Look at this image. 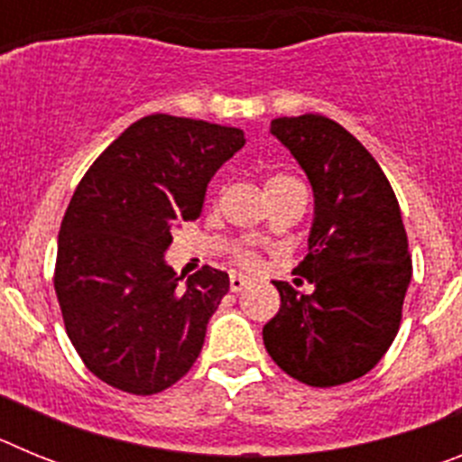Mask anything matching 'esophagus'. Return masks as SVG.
Instances as JSON below:
<instances>
[{"label":"esophagus","mask_w":462,"mask_h":462,"mask_svg":"<svg viewBox=\"0 0 462 462\" xmlns=\"http://www.w3.org/2000/svg\"><path fill=\"white\" fill-rule=\"evenodd\" d=\"M228 284H231V291H243L247 284H250V277L247 275H240V273H231V280H228Z\"/></svg>","instance_id":"obj_1"}]
</instances>
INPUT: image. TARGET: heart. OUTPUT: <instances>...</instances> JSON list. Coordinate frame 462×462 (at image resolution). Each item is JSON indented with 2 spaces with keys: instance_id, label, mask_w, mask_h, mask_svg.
Here are the masks:
<instances>
[{
  "instance_id": "obj_1",
  "label": "heart",
  "mask_w": 462,
  "mask_h": 462,
  "mask_svg": "<svg viewBox=\"0 0 462 462\" xmlns=\"http://www.w3.org/2000/svg\"><path fill=\"white\" fill-rule=\"evenodd\" d=\"M287 182H298V180H293V178H287V175H275V178H271V180H268L266 187L287 185ZM238 261H243L245 266H252V263H254V256H252V252L240 250V252H238Z\"/></svg>"
}]
</instances>
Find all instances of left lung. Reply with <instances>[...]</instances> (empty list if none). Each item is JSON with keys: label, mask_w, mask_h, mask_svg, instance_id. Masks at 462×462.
<instances>
[{"label": "left lung", "mask_w": 462, "mask_h": 462, "mask_svg": "<svg viewBox=\"0 0 462 462\" xmlns=\"http://www.w3.org/2000/svg\"><path fill=\"white\" fill-rule=\"evenodd\" d=\"M271 134L308 175L314 196L300 293L275 282L280 312L263 345L289 377L340 386L374 368L398 333L411 259L398 199L377 159L324 116L277 117Z\"/></svg>", "instance_id": "1"}]
</instances>
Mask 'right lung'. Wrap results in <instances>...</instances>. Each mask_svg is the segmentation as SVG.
Wrapping results in <instances>:
<instances>
[{"mask_svg": "<svg viewBox=\"0 0 462 462\" xmlns=\"http://www.w3.org/2000/svg\"><path fill=\"white\" fill-rule=\"evenodd\" d=\"M243 145V129L157 113L125 129L80 180L57 240L55 293L69 340L101 382L152 395L201 354L228 275L206 266L182 284L164 254Z\"/></svg>", "mask_w": 462, "mask_h": 462, "instance_id": "add662e5", "label": "right lung"}]
</instances>
